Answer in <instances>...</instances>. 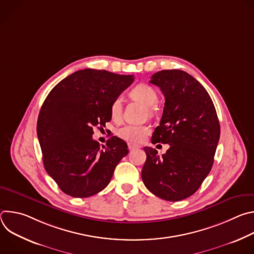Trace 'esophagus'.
<instances>
[{
    "mask_svg": "<svg viewBox=\"0 0 254 254\" xmlns=\"http://www.w3.org/2000/svg\"><path fill=\"white\" fill-rule=\"evenodd\" d=\"M127 148H128L129 151H132V150H134V149H139L140 146H138V144H134V143H132V142H128V143H127Z\"/></svg>",
    "mask_w": 254,
    "mask_h": 254,
    "instance_id": "34e87169",
    "label": "esophagus"
}]
</instances>
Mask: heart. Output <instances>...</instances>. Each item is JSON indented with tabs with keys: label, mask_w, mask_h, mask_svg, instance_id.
Returning <instances> with one entry per match:
<instances>
[{
	"label": "heart",
	"mask_w": 254,
	"mask_h": 254,
	"mask_svg": "<svg viewBox=\"0 0 254 254\" xmlns=\"http://www.w3.org/2000/svg\"><path fill=\"white\" fill-rule=\"evenodd\" d=\"M129 95L134 100L141 102L147 107H151L158 100L157 91L148 84H137L130 91ZM123 112V104L121 98H116L111 104V116L115 121H118L122 117ZM151 112V110H149ZM150 131L149 127L147 126H137V125H126L120 129H118V135L130 142H139L144 136H146Z\"/></svg>",
	"instance_id": "heart-1"
}]
</instances>
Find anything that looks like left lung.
Masks as SVG:
<instances>
[{"instance_id": "8db88e82", "label": "left lung", "mask_w": 254, "mask_h": 254, "mask_svg": "<svg viewBox=\"0 0 254 254\" xmlns=\"http://www.w3.org/2000/svg\"><path fill=\"white\" fill-rule=\"evenodd\" d=\"M151 83L165 95L160 126L152 142L169 143L163 156L144 147L142 182L154 195L181 201L193 195L211 171L220 137L215 106L203 85L187 72L172 69L155 73Z\"/></svg>"}]
</instances>
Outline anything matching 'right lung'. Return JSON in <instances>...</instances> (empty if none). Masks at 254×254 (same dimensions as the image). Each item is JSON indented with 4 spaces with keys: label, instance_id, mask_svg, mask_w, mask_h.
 <instances>
[{
    "label": "right lung",
    "instance_id": "add662e5",
    "mask_svg": "<svg viewBox=\"0 0 254 254\" xmlns=\"http://www.w3.org/2000/svg\"><path fill=\"white\" fill-rule=\"evenodd\" d=\"M134 80L106 70H78L49 92L40 110L37 135L46 172L65 194L90 197L103 190L127 142L112 136L106 146L92 138L95 127L111 122V104Z\"/></svg>",
    "mask_w": 254,
    "mask_h": 254
}]
</instances>
